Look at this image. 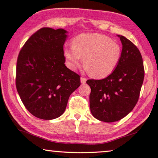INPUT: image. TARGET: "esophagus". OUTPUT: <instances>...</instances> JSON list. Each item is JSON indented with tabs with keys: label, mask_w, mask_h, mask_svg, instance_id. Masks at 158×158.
<instances>
[{
	"label": "esophagus",
	"mask_w": 158,
	"mask_h": 158,
	"mask_svg": "<svg viewBox=\"0 0 158 158\" xmlns=\"http://www.w3.org/2000/svg\"><path fill=\"white\" fill-rule=\"evenodd\" d=\"M81 84H85V83H86V81H87V79L86 78H84V77H81Z\"/></svg>",
	"instance_id": "1"
}]
</instances>
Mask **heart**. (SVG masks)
<instances>
[{
    "label": "heart",
    "instance_id": "1",
    "mask_svg": "<svg viewBox=\"0 0 158 158\" xmlns=\"http://www.w3.org/2000/svg\"><path fill=\"white\" fill-rule=\"evenodd\" d=\"M68 67L74 70L81 57L85 70L97 78H104L113 73L122 56V50L109 37L97 33L82 34L72 41V48L64 50Z\"/></svg>",
    "mask_w": 158,
    "mask_h": 158
}]
</instances>
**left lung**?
Returning a JSON list of instances; mask_svg holds the SVG:
<instances>
[{"label": "left lung", "instance_id": "left-lung-1", "mask_svg": "<svg viewBox=\"0 0 158 158\" xmlns=\"http://www.w3.org/2000/svg\"><path fill=\"white\" fill-rule=\"evenodd\" d=\"M122 44V56L113 73L101 80L89 79L90 108L94 118L113 122L126 117L135 106L144 81L142 57L135 45L117 35Z\"/></svg>", "mask_w": 158, "mask_h": 158}]
</instances>
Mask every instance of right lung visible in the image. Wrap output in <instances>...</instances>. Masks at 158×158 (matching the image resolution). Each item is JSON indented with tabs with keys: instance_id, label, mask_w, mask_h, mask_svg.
I'll list each match as a JSON object with an SVG mask.
<instances>
[{
	"instance_id": "right-lung-1",
	"label": "right lung",
	"mask_w": 158,
	"mask_h": 158,
	"mask_svg": "<svg viewBox=\"0 0 158 158\" xmlns=\"http://www.w3.org/2000/svg\"><path fill=\"white\" fill-rule=\"evenodd\" d=\"M67 31L43 27L25 42L19 54L16 85L23 104L37 118L50 120L64 113L80 76L65 65Z\"/></svg>"
}]
</instances>
